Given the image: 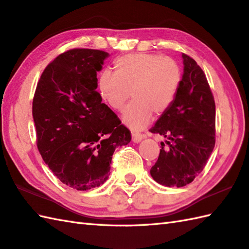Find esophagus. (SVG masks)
I'll return each mask as SVG.
<instances>
[{"mask_svg": "<svg viewBox=\"0 0 249 249\" xmlns=\"http://www.w3.org/2000/svg\"><path fill=\"white\" fill-rule=\"evenodd\" d=\"M142 138H143L142 135L139 134V133H133V134H131V140H133L135 143L140 142V141L142 140Z\"/></svg>", "mask_w": 249, "mask_h": 249, "instance_id": "1", "label": "esophagus"}]
</instances>
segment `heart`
<instances>
[{"label":"heart","mask_w":249,"mask_h":249,"mask_svg":"<svg viewBox=\"0 0 249 249\" xmlns=\"http://www.w3.org/2000/svg\"><path fill=\"white\" fill-rule=\"evenodd\" d=\"M114 74L104 71L98 79V90L112 109L121 111L130 96L133 101L122 115L124 124L133 130L142 129L152 113H165L181 85V68L176 60L157 53H136L120 57Z\"/></svg>","instance_id":"obj_1"}]
</instances>
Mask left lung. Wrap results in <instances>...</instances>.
<instances>
[{
    "mask_svg": "<svg viewBox=\"0 0 249 249\" xmlns=\"http://www.w3.org/2000/svg\"><path fill=\"white\" fill-rule=\"evenodd\" d=\"M178 94L169 109L160 116L151 133L167 140L150 174L166 187L191 183L205 167L215 147L216 106L205 73L186 53Z\"/></svg>",
    "mask_w": 249,
    "mask_h": 249,
    "instance_id": "1",
    "label": "left lung"
}]
</instances>
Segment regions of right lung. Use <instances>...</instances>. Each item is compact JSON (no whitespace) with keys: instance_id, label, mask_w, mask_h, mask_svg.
<instances>
[{"instance_id":"right-lung-1","label":"right lung","mask_w":249,"mask_h":249,"mask_svg":"<svg viewBox=\"0 0 249 249\" xmlns=\"http://www.w3.org/2000/svg\"><path fill=\"white\" fill-rule=\"evenodd\" d=\"M108 57L87 48L63 53L45 68L34 94L37 149L53 174L77 191L105 183L115 149L131 139L97 91V72Z\"/></svg>"}]
</instances>
